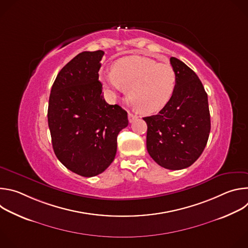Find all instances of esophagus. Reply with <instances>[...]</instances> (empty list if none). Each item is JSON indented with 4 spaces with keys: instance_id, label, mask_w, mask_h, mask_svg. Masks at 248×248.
I'll return each instance as SVG.
<instances>
[{
    "instance_id": "esophagus-1",
    "label": "esophagus",
    "mask_w": 248,
    "mask_h": 248,
    "mask_svg": "<svg viewBox=\"0 0 248 248\" xmlns=\"http://www.w3.org/2000/svg\"><path fill=\"white\" fill-rule=\"evenodd\" d=\"M136 119H137V116H135V115H133V114H131V113L128 112V121H129V123H132V122L135 121Z\"/></svg>"
}]
</instances>
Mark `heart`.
Returning a JSON list of instances; mask_svg holds the SVG:
<instances>
[{"label": "heart", "instance_id": "obj_1", "mask_svg": "<svg viewBox=\"0 0 248 248\" xmlns=\"http://www.w3.org/2000/svg\"><path fill=\"white\" fill-rule=\"evenodd\" d=\"M101 80L113 97L128 89L129 101L144 114L164 108L176 86V75L170 63L141 56L120 59L111 72L101 76Z\"/></svg>", "mask_w": 248, "mask_h": 248}]
</instances>
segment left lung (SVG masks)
I'll return each mask as SVG.
<instances>
[{
  "label": "left lung",
  "instance_id": "8db88e82",
  "mask_svg": "<svg viewBox=\"0 0 248 248\" xmlns=\"http://www.w3.org/2000/svg\"><path fill=\"white\" fill-rule=\"evenodd\" d=\"M176 86L169 103L157 114L145 117L146 146L161 167L182 170L202 154L208 141L211 122L208 96L193 70L171 57Z\"/></svg>",
  "mask_w": 248,
  "mask_h": 248
}]
</instances>
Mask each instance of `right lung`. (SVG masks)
<instances>
[{
	"instance_id": "right-lung-1",
	"label": "right lung",
	"mask_w": 248,
	"mask_h": 248,
	"mask_svg": "<svg viewBox=\"0 0 248 248\" xmlns=\"http://www.w3.org/2000/svg\"><path fill=\"white\" fill-rule=\"evenodd\" d=\"M104 52H82L58 74L51 89L48 124L60 162L79 175H97L117 153V137L128 124L127 113L102 94L99 69Z\"/></svg>"
}]
</instances>
